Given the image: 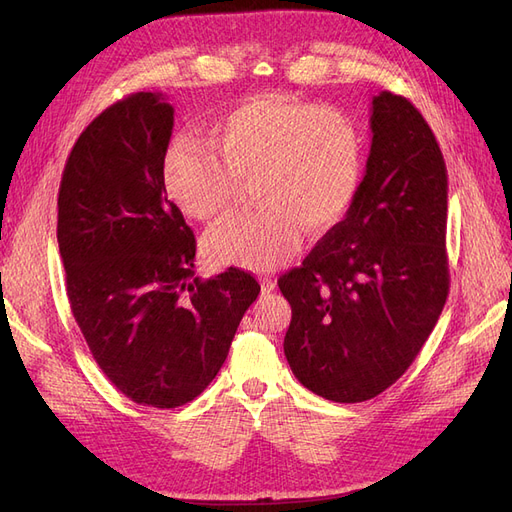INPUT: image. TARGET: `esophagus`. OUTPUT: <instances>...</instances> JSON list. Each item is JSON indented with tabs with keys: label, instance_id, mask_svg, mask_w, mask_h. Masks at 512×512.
Instances as JSON below:
<instances>
[{
	"label": "esophagus",
	"instance_id": "34e87169",
	"mask_svg": "<svg viewBox=\"0 0 512 512\" xmlns=\"http://www.w3.org/2000/svg\"><path fill=\"white\" fill-rule=\"evenodd\" d=\"M258 282H260V286H262V290H265V292H273L275 286H277L273 277H269V275H260Z\"/></svg>",
	"mask_w": 512,
	"mask_h": 512
}]
</instances>
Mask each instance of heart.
Listing matches in <instances>:
<instances>
[{
  "mask_svg": "<svg viewBox=\"0 0 512 512\" xmlns=\"http://www.w3.org/2000/svg\"><path fill=\"white\" fill-rule=\"evenodd\" d=\"M211 144L218 154L194 138H175L162 158V183L183 213L215 220L254 179L260 205L230 215L207 237V254L220 265L254 271L284 265L303 226L337 224L363 179V132L337 106L260 96L215 121Z\"/></svg>",
  "mask_w": 512,
  "mask_h": 512,
  "instance_id": "1",
  "label": "heart"
}]
</instances>
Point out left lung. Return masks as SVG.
<instances>
[{
	"mask_svg": "<svg viewBox=\"0 0 512 512\" xmlns=\"http://www.w3.org/2000/svg\"><path fill=\"white\" fill-rule=\"evenodd\" d=\"M371 149L346 218L277 286L292 307L284 352L312 393L356 404L389 389L421 352L448 297L440 145L418 108L371 100Z\"/></svg>",
	"mask_w": 512,
	"mask_h": 512,
	"instance_id": "obj_1",
	"label": "left lung"
}]
</instances>
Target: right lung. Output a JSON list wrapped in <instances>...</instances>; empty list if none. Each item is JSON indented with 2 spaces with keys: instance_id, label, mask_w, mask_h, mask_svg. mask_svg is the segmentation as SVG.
Segmentation results:
<instances>
[{
  "instance_id": "right-lung-1",
  "label": "right lung",
  "mask_w": 512,
  "mask_h": 512,
  "mask_svg": "<svg viewBox=\"0 0 512 512\" xmlns=\"http://www.w3.org/2000/svg\"><path fill=\"white\" fill-rule=\"evenodd\" d=\"M173 115L151 91L108 106L74 143L57 198L66 294L89 352L117 391L160 410L207 389L260 292L237 267L194 277V232L162 183Z\"/></svg>"
}]
</instances>
